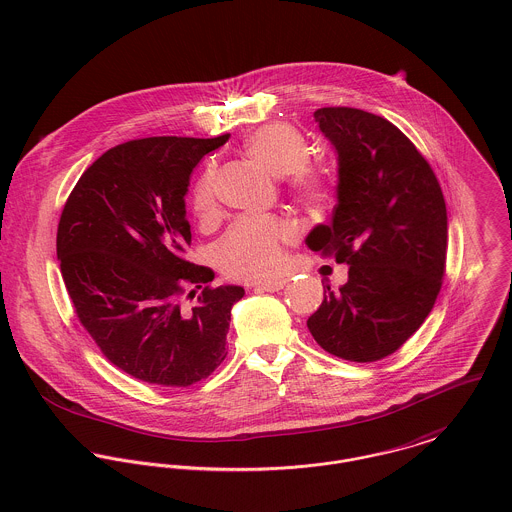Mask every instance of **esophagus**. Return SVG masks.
Wrapping results in <instances>:
<instances>
[{"label": "esophagus", "mask_w": 512, "mask_h": 512, "mask_svg": "<svg viewBox=\"0 0 512 512\" xmlns=\"http://www.w3.org/2000/svg\"><path fill=\"white\" fill-rule=\"evenodd\" d=\"M257 293H279L285 289V281H273V283H259L253 287Z\"/></svg>", "instance_id": "esophagus-1"}]
</instances>
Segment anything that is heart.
I'll list each match as a JSON object with an SVG mask.
<instances>
[{
    "label": "heart",
    "mask_w": 512,
    "mask_h": 512,
    "mask_svg": "<svg viewBox=\"0 0 512 512\" xmlns=\"http://www.w3.org/2000/svg\"><path fill=\"white\" fill-rule=\"evenodd\" d=\"M245 152L275 176H285L289 194L312 209L332 202L336 172L324 162L308 158L307 140L287 122H271L245 138ZM190 205L200 221L217 213L215 166L207 164L198 176ZM297 237V229L277 215H243L223 235L215 259L225 277L235 281H265L279 273L285 245Z\"/></svg>",
    "instance_id": "b5f03b06"
}]
</instances>
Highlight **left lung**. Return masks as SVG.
<instances>
[{
    "instance_id": "obj_1",
    "label": "left lung",
    "mask_w": 512,
    "mask_h": 512,
    "mask_svg": "<svg viewBox=\"0 0 512 512\" xmlns=\"http://www.w3.org/2000/svg\"><path fill=\"white\" fill-rule=\"evenodd\" d=\"M338 152V204L310 231L312 251L348 263V283L307 320L326 352L350 362L394 354L443 285L447 209L429 162L390 120L350 106L314 112Z\"/></svg>"
}]
</instances>
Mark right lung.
<instances>
[{
  "label": "right lung",
  "instance_id": "right-lung-1",
  "mask_svg": "<svg viewBox=\"0 0 512 512\" xmlns=\"http://www.w3.org/2000/svg\"><path fill=\"white\" fill-rule=\"evenodd\" d=\"M227 138L118 144L85 170L63 207L57 259L75 314L104 358L140 382L188 388L227 356L231 307L245 291L211 287L213 271L186 259L184 204L192 170Z\"/></svg>",
  "mask_w": 512,
  "mask_h": 512
}]
</instances>
